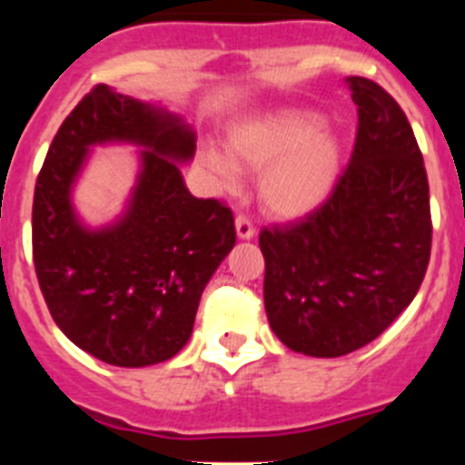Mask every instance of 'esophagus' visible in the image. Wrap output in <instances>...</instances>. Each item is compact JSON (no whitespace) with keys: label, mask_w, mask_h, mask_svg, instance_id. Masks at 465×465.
<instances>
[{"label":"esophagus","mask_w":465,"mask_h":465,"mask_svg":"<svg viewBox=\"0 0 465 465\" xmlns=\"http://www.w3.org/2000/svg\"><path fill=\"white\" fill-rule=\"evenodd\" d=\"M235 232L240 240H253V235H256L252 221L246 219V216H242V213L235 219Z\"/></svg>","instance_id":"esophagus-1"}]
</instances>
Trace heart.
<instances>
[{"mask_svg":"<svg viewBox=\"0 0 465 465\" xmlns=\"http://www.w3.org/2000/svg\"><path fill=\"white\" fill-rule=\"evenodd\" d=\"M221 151H200L203 165L223 188L237 186V167L262 172L258 191L270 213L300 219L322 207L342 165V143L310 109H277L242 123Z\"/></svg>","mask_w":465,"mask_h":465,"instance_id":"1","label":"heart"}]
</instances>
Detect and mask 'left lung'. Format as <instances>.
Wrapping results in <instances>:
<instances>
[{
	"mask_svg": "<svg viewBox=\"0 0 465 465\" xmlns=\"http://www.w3.org/2000/svg\"><path fill=\"white\" fill-rule=\"evenodd\" d=\"M354 153L322 207L261 232L262 298L289 349L335 359L365 347L417 295L430 258L429 179L408 118L375 81L349 76Z\"/></svg>",
	"mask_w": 465,
	"mask_h": 465,
	"instance_id": "1",
	"label": "left lung"
}]
</instances>
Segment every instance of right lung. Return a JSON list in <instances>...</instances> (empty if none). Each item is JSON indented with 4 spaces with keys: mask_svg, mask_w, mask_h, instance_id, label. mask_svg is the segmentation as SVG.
Segmentation results:
<instances>
[{
    "mask_svg": "<svg viewBox=\"0 0 465 465\" xmlns=\"http://www.w3.org/2000/svg\"><path fill=\"white\" fill-rule=\"evenodd\" d=\"M133 143L134 193L116 222L90 229L73 209V183L93 145ZM195 130L165 106L94 85L64 118L39 172L32 252L53 322L76 347L121 368L172 359L193 332L204 286L235 246L232 212L200 200L179 165Z\"/></svg>",
    "mask_w": 465,
    "mask_h": 465,
    "instance_id": "add662e5",
    "label": "right lung"
}]
</instances>
